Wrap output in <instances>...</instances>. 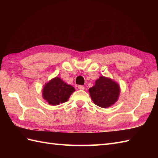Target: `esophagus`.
<instances>
[{
	"instance_id": "esophagus-1",
	"label": "esophagus",
	"mask_w": 158,
	"mask_h": 158,
	"mask_svg": "<svg viewBox=\"0 0 158 158\" xmlns=\"http://www.w3.org/2000/svg\"><path fill=\"white\" fill-rule=\"evenodd\" d=\"M78 89H84L85 88H84V86H83V85H78Z\"/></svg>"
}]
</instances>
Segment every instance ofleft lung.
Instances as JSON below:
<instances>
[{"mask_svg": "<svg viewBox=\"0 0 158 158\" xmlns=\"http://www.w3.org/2000/svg\"><path fill=\"white\" fill-rule=\"evenodd\" d=\"M89 92L95 105L106 108L117 100L119 87L110 79L101 76L96 81L95 85L89 89Z\"/></svg>", "mask_w": 158, "mask_h": 158, "instance_id": "left-lung-1", "label": "left lung"}]
</instances>
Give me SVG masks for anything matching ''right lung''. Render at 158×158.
<instances>
[{
    "label": "right lung",
    "mask_w": 158,
    "mask_h": 158,
    "mask_svg": "<svg viewBox=\"0 0 158 158\" xmlns=\"http://www.w3.org/2000/svg\"><path fill=\"white\" fill-rule=\"evenodd\" d=\"M75 91L73 86L66 84L59 77H56L43 88V97L49 105H58L66 102Z\"/></svg>",
    "instance_id": "obj_1"
}]
</instances>
